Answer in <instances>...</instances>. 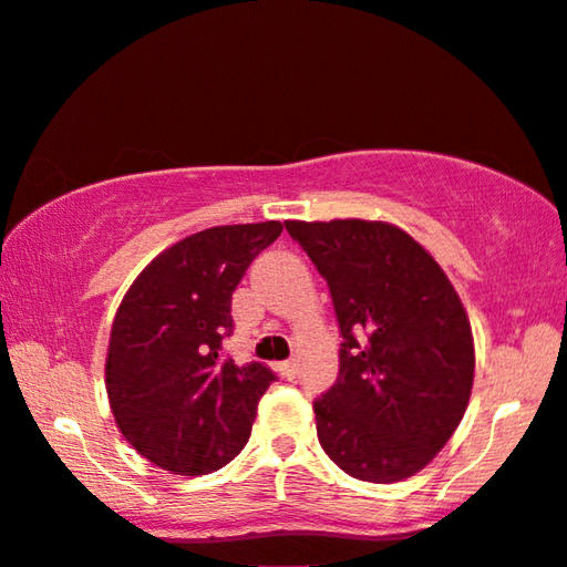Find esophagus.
Wrapping results in <instances>:
<instances>
[{"instance_id": "1", "label": "esophagus", "mask_w": 567, "mask_h": 567, "mask_svg": "<svg viewBox=\"0 0 567 567\" xmlns=\"http://www.w3.org/2000/svg\"><path fill=\"white\" fill-rule=\"evenodd\" d=\"M278 374H281L284 379H296V374H299V367H296V361H281V364H276Z\"/></svg>"}]
</instances>
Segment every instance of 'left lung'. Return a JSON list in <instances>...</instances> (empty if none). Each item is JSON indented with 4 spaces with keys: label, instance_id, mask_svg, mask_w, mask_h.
Instances as JSON below:
<instances>
[{
    "label": "left lung",
    "instance_id": "8db88e82",
    "mask_svg": "<svg viewBox=\"0 0 567 567\" xmlns=\"http://www.w3.org/2000/svg\"><path fill=\"white\" fill-rule=\"evenodd\" d=\"M327 278L344 344L339 379L313 402L323 452L347 475L389 485L450 442L470 404L475 339L430 250L386 220H286Z\"/></svg>",
    "mask_w": 567,
    "mask_h": 567
}]
</instances>
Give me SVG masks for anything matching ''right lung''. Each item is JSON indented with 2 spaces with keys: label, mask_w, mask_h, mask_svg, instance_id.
Masks as SVG:
<instances>
[{
  "label": "right lung",
  "mask_w": 567,
  "mask_h": 567,
  "mask_svg": "<svg viewBox=\"0 0 567 567\" xmlns=\"http://www.w3.org/2000/svg\"><path fill=\"white\" fill-rule=\"evenodd\" d=\"M278 220L198 230L147 264L120 301L105 359L117 430L173 475H208L246 447L274 382L258 361L218 357L234 329L230 296L281 236Z\"/></svg>",
  "instance_id": "obj_1"
}]
</instances>
